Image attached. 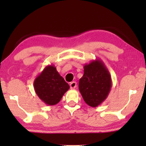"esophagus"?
I'll return each instance as SVG.
<instances>
[{"instance_id": "34e87169", "label": "esophagus", "mask_w": 146, "mask_h": 146, "mask_svg": "<svg viewBox=\"0 0 146 146\" xmlns=\"http://www.w3.org/2000/svg\"><path fill=\"white\" fill-rule=\"evenodd\" d=\"M76 86H77V84H76V82H72L70 84V86L71 89L76 88Z\"/></svg>"}]
</instances>
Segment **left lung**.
I'll list each match as a JSON object with an SVG mask.
<instances>
[{
    "instance_id": "8db88e82",
    "label": "left lung",
    "mask_w": 146,
    "mask_h": 146,
    "mask_svg": "<svg viewBox=\"0 0 146 146\" xmlns=\"http://www.w3.org/2000/svg\"><path fill=\"white\" fill-rule=\"evenodd\" d=\"M110 74L100 59L84 66V75L80 79L79 90L84 100L96 108L107 98L111 88Z\"/></svg>"
}]
</instances>
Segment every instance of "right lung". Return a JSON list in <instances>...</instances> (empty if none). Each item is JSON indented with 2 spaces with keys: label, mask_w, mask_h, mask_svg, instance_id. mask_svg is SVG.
Returning a JSON list of instances; mask_svg holds the SVG:
<instances>
[{
  "label": "right lung",
  "mask_w": 146,
  "mask_h": 146,
  "mask_svg": "<svg viewBox=\"0 0 146 146\" xmlns=\"http://www.w3.org/2000/svg\"><path fill=\"white\" fill-rule=\"evenodd\" d=\"M34 88L38 96L44 103L56 105L60 101L70 86L58 72L54 65H48L36 78Z\"/></svg>",
  "instance_id": "add662e5"
}]
</instances>
